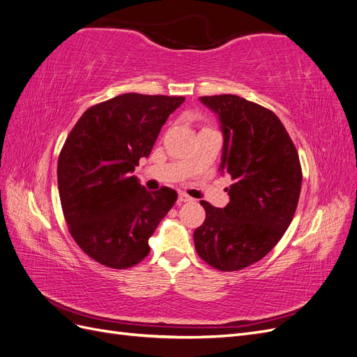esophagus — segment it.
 Segmentation results:
<instances>
[{
  "label": "esophagus",
  "mask_w": 357,
  "mask_h": 357,
  "mask_svg": "<svg viewBox=\"0 0 357 357\" xmlns=\"http://www.w3.org/2000/svg\"><path fill=\"white\" fill-rule=\"evenodd\" d=\"M189 201H192V198H190L189 195H186V193H183V192H180V193H178V204L189 202Z\"/></svg>",
  "instance_id": "esophagus-1"
}]
</instances>
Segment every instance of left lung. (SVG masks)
I'll use <instances>...</instances> for the list:
<instances>
[{
    "instance_id": "left-lung-1",
    "label": "left lung",
    "mask_w": 357,
    "mask_h": 357,
    "mask_svg": "<svg viewBox=\"0 0 357 357\" xmlns=\"http://www.w3.org/2000/svg\"><path fill=\"white\" fill-rule=\"evenodd\" d=\"M223 134L219 171L229 174L223 208L201 201L205 220L193 232L202 261L238 271L273 250L294 219L302 171L296 149L280 119L236 95L201 96Z\"/></svg>"
}]
</instances>
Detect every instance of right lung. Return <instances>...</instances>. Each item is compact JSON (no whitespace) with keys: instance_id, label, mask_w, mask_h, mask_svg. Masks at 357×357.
I'll return each instance as SVG.
<instances>
[{"instance_id":"1","label":"right lung","mask_w":357,"mask_h":357,"mask_svg":"<svg viewBox=\"0 0 357 357\" xmlns=\"http://www.w3.org/2000/svg\"><path fill=\"white\" fill-rule=\"evenodd\" d=\"M183 101L123 93L86 110L70 132L58 159L59 198L71 236L93 261L125 269L149 255L177 192H150L132 172Z\"/></svg>"}]
</instances>
